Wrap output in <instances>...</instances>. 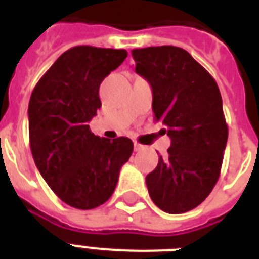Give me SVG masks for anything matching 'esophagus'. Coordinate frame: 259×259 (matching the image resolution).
I'll use <instances>...</instances> for the list:
<instances>
[{"instance_id":"34e87169","label":"esophagus","mask_w":259,"mask_h":259,"mask_svg":"<svg viewBox=\"0 0 259 259\" xmlns=\"http://www.w3.org/2000/svg\"><path fill=\"white\" fill-rule=\"evenodd\" d=\"M144 149H145V146L141 145V144H138V142H134V150H136V152H142Z\"/></svg>"}]
</instances>
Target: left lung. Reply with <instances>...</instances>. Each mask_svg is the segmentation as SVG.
<instances>
[{"label":"left lung","instance_id":"8db88e82","mask_svg":"<svg viewBox=\"0 0 259 259\" xmlns=\"http://www.w3.org/2000/svg\"><path fill=\"white\" fill-rule=\"evenodd\" d=\"M132 56L152 86L154 119L170 137L168 156L146 176L148 191L162 211L187 212L205 200L221 175L229 137L221 91L183 48H138Z\"/></svg>","mask_w":259,"mask_h":259}]
</instances>
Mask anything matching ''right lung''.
Listing matches in <instances>:
<instances>
[{"label":"right lung","instance_id":"obj_1","mask_svg":"<svg viewBox=\"0 0 259 259\" xmlns=\"http://www.w3.org/2000/svg\"><path fill=\"white\" fill-rule=\"evenodd\" d=\"M125 50L72 47L42 75L30 95L29 144L42 179L66 204L93 209L113 195L121 166L133 152L127 137L91 133L102 106L99 86L121 66Z\"/></svg>","mask_w":259,"mask_h":259}]
</instances>
